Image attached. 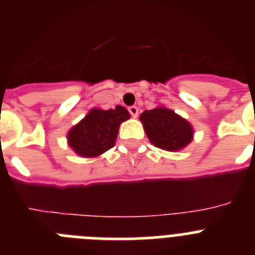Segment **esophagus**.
<instances>
[{
  "mask_svg": "<svg viewBox=\"0 0 255 255\" xmlns=\"http://www.w3.org/2000/svg\"><path fill=\"white\" fill-rule=\"evenodd\" d=\"M129 112H130V115H131L132 117H136V116H138V114H139V110H138V107H136V106H130Z\"/></svg>",
  "mask_w": 255,
  "mask_h": 255,
  "instance_id": "obj_1",
  "label": "esophagus"
}]
</instances>
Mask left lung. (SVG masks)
<instances>
[{"mask_svg":"<svg viewBox=\"0 0 255 255\" xmlns=\"http://www.w3.org/2000/svg\"><path fill=\"white\" fill-rule=\"evenodd\" d=\"M149 140L154 147L164 150H180L193 139L191 125L167 108L158 107L140 115Z\"/></svg>","mask_w":255,"mask_h":255,"instance_id":"8db88e82","label":"left lung"}]
</instances>
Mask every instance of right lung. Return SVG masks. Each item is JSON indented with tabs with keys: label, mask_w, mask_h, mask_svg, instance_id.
Returning <instances> with one entry per match:
<instances>
[{
	"label": "right lung",
	"mask_w": 255,
	"mask_h": 255,
	"mask_svg": "<svg viewBox=\"0 0 255 255\" xmlns=\"http://www.w3.org/2000/svg\"><path fill=\"white\" fill-rule=\"evenodd\" d=\"M129 117V112L123 106L107 111L94 108L69 131L70 147L83 157L102 154L114 147L119 126Z\"/></svg>",
	"instance_id": "add662e5"
}]
</instances>
